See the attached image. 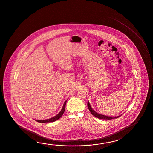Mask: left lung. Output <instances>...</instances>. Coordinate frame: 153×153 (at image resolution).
<instances>
[{
	"mask_svg": "<svg viewBox=\"0 0 153 153\" xmlns=\"http://www.w3.org/2000/svg\"><path fill=\"white\" fill-rule=\"evenodd\" d=\"M87 105H88V108L89 110L90 111L91 113L92 114V115L93 116H94L98 118L99 119H103V120H111V119H117L119 117H120L121 115L117 116H115V117H112V116H108L103 115L102 114H100L99 113H97V112H95V111H94L91 106L90 105V104L88 101V103H87Z\"/></svg>",
	"mask_w": 153,
	"mask_h": 153,
	"instance_id": "obj_1",
	"label": "left lung"
}]
</instances>
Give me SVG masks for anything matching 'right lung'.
<instances>
[{
	"label": "right lung",
	"mask_w": 153,
	"mask_h": 153,
	"mask_svg": "<svg viewBox=\"0 0 153 153\" xmlns=\"http://www.w3.org/2000/svg\"><path fill=\"white\" fill-rule=\"evenodd\" d=\"M66 102H67V100L65 102L64 104V105L62 106V108L61 109V111L59 112V113L58 114V115L55 116L54 117H51V119H47V120H36V121L38 122H41V123H45V122L46 123V122H54L55 121L58 120V119H59L60 117H61L62 115H63L65 109V106H66Z\"/></svg>",
	"instance_id": "right-lung-1"
}]
</instances>
